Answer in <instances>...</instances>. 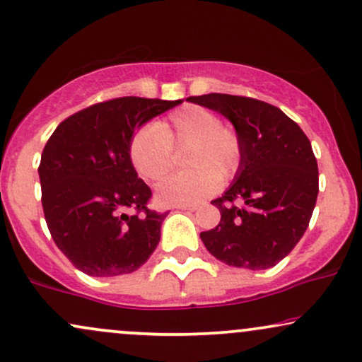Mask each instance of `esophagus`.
I'll use <instances>...</instances> for the list:
<instances>
[{
    "label": "esophagus",
    "instance_id": "esophagus-1",
    "mask_svg": "<svg viewBox=\"0 0 362 362\" xmlns=\"http://www.w3.org/2000/svg\"><path fill=\"white\" fill-rule=\"evenodd\" d=\"M177 209H180V211H195V209H197V206H178Z\"/></svg>",
    "mask_w": 362,
    "mask_h": 362
}]
</instances>
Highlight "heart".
<instances>
[{
	"label": "heart",
	"instance_id": "b5f03b06",
	"mask_svg": "<svg viewBox=\"0 0 362 362\" xmlns=\"http://www.w3.org/2000/svg\"><path fill=\"white\" fill-rule=\"evenodd\" d=\"M189 145L185 173H172L156 185L163 206H192L212 194L219 178L230 177L241 160V143L233 129L224 128L216 112L187 104L170 112L168 119L141 128L129 143V158L138 175L158 180L172 162V146Z\"/></svg>",
	"mask_w": 362,
	"mask_h": 362
}]
</instances>
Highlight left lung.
Wrapping results in <instances>:
<instances>
[{
	"mask_svg": "<svg viewBox=\"0 0 362 362\" xmlns=\"http://www.w3.org/2000/svg\"><path fill=\"white\" fill-rule=\"evenodd\" d=\"M187 101L228 117L241 143L233 184L212 200L221 223L200 233L204 246L229 267H275L302 239L319 194V168L307 134L281 110L258 99L212 93Z\"/></svg>",
	"mask_w": 362,
	"mask_h": 362,
	"instance_id": "1",
	"label": "left lung"
}]
</instances>
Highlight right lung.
<instances>
[{"label": "right lung", "instance_id": "1", "mask_svg": "<svg viewBox=\"0 0 362 362\" xmlns=\"http://www.w3.org/2000/svg\"><path fill=\"white\" fill-rule=\"evenodd\" d=\"M182 101L136 95L94 104L62 121L43 148L38 175L57 247L89 276L133 273L150 258L167 217L146 207L133 133Z\"/></svg>", "mask_w": 362, "mask_h": 362}]
</instances>
